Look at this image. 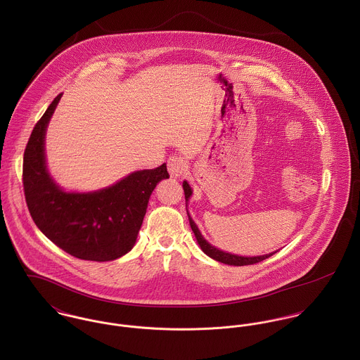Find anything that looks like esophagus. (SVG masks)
I'll list each match as a JSON object with an SVG mask.
<instances>
[{
  "mask_svg": "<svg viewBox=\"0 0 360 360\" xmlns=\"http://www.w3.org/2000/svg\"><path fill=\"white\" fill-rule=\"evenodd\" d=\"M188 169V164L184 158L181 156H171L168 159V171L172 178L182 176Z\"/></svg>",
  "mask_w": 360,
  "mask_h": 360,
  "instance_id": "34e87169",
  "label": "esophagus"
}]
</instances>
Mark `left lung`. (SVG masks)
<instances>
[{
    "mask_svg": "<svg viewBox=\"0 0 360 360\" xmlns=\"http://www.w3.org/2000/svg\"><path fill=\"white\" fill-rule=\"evenodd\" d=\"M184 192H185V200H186V204L192 196V188L189 186V184L186 181H184ZM188 211V208H186ZM188 217H189V224H191V228L196 236V240L199 243L200 248L212 259L218 261V262H222V264H226V265H235V266H244V265H252V264H257V262H261L266 258H269L271 255H274L275 252H271V254H265V255H258V257H241V255H235V254H231V252H225L214 245H211L207 240L204 239L200 233L199 228L198 225L193 222V219L191 218L189 212H188Z\"/></svg>",
    "mask_w": 360,
    "mask_h": 360,
    "instance_id": "1",
    "label": "left lung"
}]
</instances>
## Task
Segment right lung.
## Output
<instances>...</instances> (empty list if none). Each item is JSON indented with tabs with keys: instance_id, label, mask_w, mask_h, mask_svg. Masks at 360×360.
Instances as JSON below:
<instances>
[{
	"instance_id": "1",
	"label": "right lung",
	"mask_w": 360,
	"mask_h": 360,
	"mask_svg": "<svg viewBox=\"0 0 360 360\" xmlns=\"http://www.w3.org/2000/svg\"><path fill=\"white\" fill-rule=\"evenodd\" d=\"M62 94L36 124L23 156L25 198L41 232L68 254L86 261H113L134 247L152 192L169 178L167 165L129 174L117 184L88 193H69L51 178L44 139Z\"/></svg>"
}]
</instances>
